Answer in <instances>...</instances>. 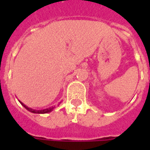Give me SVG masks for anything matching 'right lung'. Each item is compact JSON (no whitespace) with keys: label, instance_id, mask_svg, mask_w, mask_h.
<instances>
[{"label":"right lung","instance_id":"add662e5","mask_svg":"<svg viewBox=\"0 0 150 150\" xmlns=\"http://www.w3.org/2000/svg\"><path fill=\"white\" fill-rule=\"evenodd\" d=\"M19 101V100H18ZM20 103L23 106V107L27 110H29V112H32V113H33V114H47V113H50L55 108V107H49V108H46V109H43V110H35V109H33V108H30V107H27L26 105H25L23 103H22L21 101H19Z\"/></svg>","mask_w":150,"mask_h":150}]
</instances>
